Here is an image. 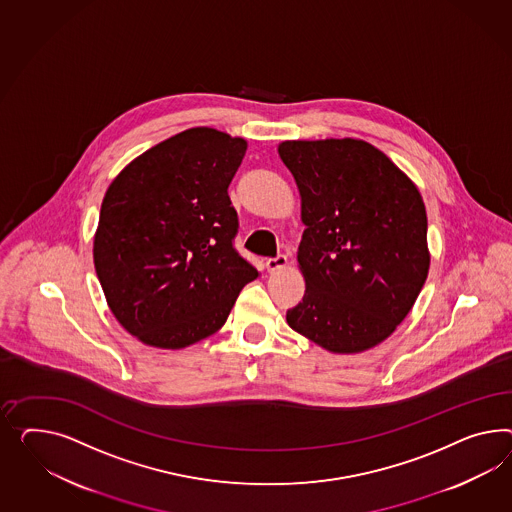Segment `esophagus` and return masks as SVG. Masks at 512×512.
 I'll return each mask as SVG.
<instances>
[{"instance_id": "esophagus-1", "label": "esophagus", "mask_w": 512, "mask_h": 512, "mask_svg": "<svg viewBox=\"0 0 512 512\" xmlns=\"http://www.w3.org/2000/svg\"><path fill=\"white\" fill-rule=\"evenodd\" d=\"M287 266V257L285 255H277L274 259H266V270L268 272H276Z\"/></svg>"}]
</instances>
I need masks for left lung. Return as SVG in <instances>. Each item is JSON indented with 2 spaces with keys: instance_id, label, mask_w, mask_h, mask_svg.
<instances>
[{
  "instance_id": "obj_1",
  "label": "left lung",
  "mask_w": 512,
  "mask_h": 512,
  "mask_svg": "<svg viewBox=\"0 0 512 512\" xmlns=\"http://www.w3.org/2000/svg\"><path fill=\"white\" fill-rule=\"evenodd\" d=\"M302 199V302L294 332L358 354L397 330L429 276L427 210L410 177L363 139L277 145Z\"/></svg>"
}]
</instances>
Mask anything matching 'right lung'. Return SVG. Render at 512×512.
<instances>
[{
    "mask_svg": "<svg viewBox=\"0 0 512 512\" xmlns=\"http://www.w3.org/2000/svg\"><path fill=\"white\" fill-rule=\"evenodd\" d=\"M248 149L195 126L139 154L102 199L93 259L113 317L143 345L179 350L218 332L259 272L236 253L227 188Z\"/></svg>",
    "mask_w": 512,
    "mask_h": 512,
    "instance_id": "obj_1",
    "label": "right lung"
}]
</instances>
